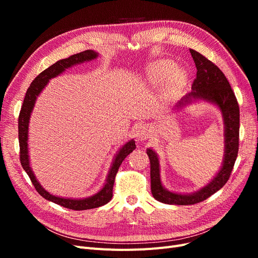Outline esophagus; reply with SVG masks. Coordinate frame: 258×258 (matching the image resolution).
Masks as SVG:
<instances>
[{
  "label": "esophagus",
  "instance_id": "esophagus-1",
  "mask_svg": "<svg viewBox=\"0 0 258 258\" xmlns=\"http://www.w3.org/2000/svg\"><path fill=\"white\" fill-rule=\"evenodd\" d=\"M137 138L139 140H146L150 138V129L146 126V124H141V126L138 127L137 129Z\"/></svg>",
  "mask_w": 258,
  "mask_h": 258
}]
</instances>
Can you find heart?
Segmentation results:
<instances>
[{
  "label": "heart",
  "mask_w": 258,
  "mask_h": 258,
  "mask_svg": "<svg viewBox=\"0 0 258 258\" xmlns=\"http://www.w3.org/2000/svg\"><path fill=\"white\" fill-rule=\"evenodd\" d=\"M173 70V64L171 63L170 61L166 60H160L155 62L147 70V76L148 80L152 84H160L166 77L171 73V71ZM182 73L181 72H175L172 76V80L170 81V83L172 85H176L179 81L182 80Z\"/></svg>",
  "instance_id": "1"
}]
</instances>
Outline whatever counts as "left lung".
Wrapping results in <instances>:
<instances>
[{
  "mask_svg": "<svg viewBox=\"0 0 258 258\" xmlns=\"http://www.w3.org/2000/svg\"><path fill=\"white\" fill-rule=\"evenodd\" d=\"M189 51L197 68V75L191 85L192 91L179 101L176 106L189 103L191 99H200L212 102L220 107L225 123V156L220 172L207 186L194 194L182 195L171 192L162 186L158 157L153 150L148 148L147 155L151 161L152 194L156 200L168 205H196L220 190L229 179L239 151L240 111L235 92L231 89L224 73L212 61L196 50L190 49Z\"/></svg>",
  "mask_w": 258,
  "mask_h": 258,
  "instance_id": "1",
  "label": "left lung"
}]
</instances>
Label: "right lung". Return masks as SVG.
<instances>
[{
	"instance_id": "1",
	"label": "right lung",
	"mask_w": 258,
	"mask_h": 258,
	"mask_svg": "<svg viewBox=\"0 0 258 258\" xmlns=\"http://www.w3.org/2000/svg\"><path fill=\"white\" fill-rule=\"evenodd\" d=\"M98 57V53L93 50H85L80 53L73 54L69 58L62 59L57 61L56 63H53L49 68H47L42 73L38 74L34 81L31 83L30 87L27 90L25 100L21 106V110L18 117V138H19V147H20V162L23 170L26 171L27 174L29 175L31 182L34 185L36 191L41 195V196L49 201L54 202L59 206H62L71 210H88V209H95L99 208L101 206L106 205L113 197V186L115 182V176L117 171H118L121 162L127 156L135 150L136 143L134 140H130L129 142L124 144L118 154L116 155V157L113 161L112 168L108 172L106 183L104 184L103 188L99 192H97L93 196L85 199H68V198H60L57 196L50 195L48 191H46L41 184L36 181V178L31 170L30 163H29V155H28V131H29V119L31 112L33 110V106L35 103V100L37 96L40 95L43 88L47 85L48 81L52 77H56L59 74L64 71L66 69L71 68L72 66L82 63L85 61H89Z\"/></svg>"
}]
</instances>
